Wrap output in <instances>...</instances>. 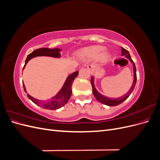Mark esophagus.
<instances>
[{
    "label": "esophagus",
    "instance_id": "1",
    "mask_svg": "<svg viewBox=\"0 0 160 160\" xmlns=\"http://www.w3.org/2000/svg\"><path fill=\"white\" fill-rule=\"evenodd\" d=\"M88 69L91 72H93L94 71V69H95V67L93 65H88Z\"/></svg>",
    "mask_w": 160,
    "mask_h": 160
}]
</instances>
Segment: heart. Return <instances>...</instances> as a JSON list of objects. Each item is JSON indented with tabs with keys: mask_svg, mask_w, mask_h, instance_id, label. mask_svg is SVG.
<instances>
[{
	"mask_svg": "<svg viewBox=\"0 0 160 160\" xmlns=\"http://www.w3.org/2000/svg\"><path fill=\"white\" fill-rule=\"evenodd\" d=\"M79 56L83 59H95L99 57L102 61H106L109 59V52L105 50L102 46L95 45L85 48L79 53Z\"/></svg>",
	"mask_w": 160,
	"mask_h": 160,
	"instance_id": "1",
	"label": "heart"
}]
</instances>
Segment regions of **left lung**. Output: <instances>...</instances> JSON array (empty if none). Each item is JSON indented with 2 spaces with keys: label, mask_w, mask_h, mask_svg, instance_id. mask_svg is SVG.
Masks as SVG:
<instances>
[{
  "label": "left lung",
  "mask_w": 160,
  "mask_h": 160,
  "mask_svg": "<svg viewBox=\"0 0 160 160\" xmlns=\"http://www.w3.org/2000/svg\"><path fill=\"white\" fill-rule=\"evenodd\" d=\"M122 55H124L128 59H129V61L132 62L133 66V72H134V79H133V84L132 88L129 89V91L128 92V93L125 94L124 96L121 97L119 98L118 99H111L109 98H108V97H105L103 96L101 94H100L99 92L96 90V89L95 88V85L93 83V77H91V83L92 85V88H93V95L95 96V98L97 99L98 101H99L100 103H103L104 105H109V106H116V105H118L119 104H121L122 103H123L125 100H126L128 98L129 96L130 95V94L132 93L134 88H135V84H136V81H137V75H136V68H135V65L134 62L133 61V60L132 59V58H131V56L129 55V52L128 51H127L126 49H125L124 48H122Z\"/></svg>",
  "instance_id": "8db88e82"
}]
</instances>
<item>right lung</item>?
<instances>
[{"label": "right lung", "mask_w": 160, "mask_h": 160, "mask_svg": "<svg viewBox=\"0 0 160 160\" xmlns=\"http://www.w3.org/2000/svg\"><path fill=\"white\" fill-rule=\"evenodd\" d=\"M60 51L59 49H50L49 48H41V49H38L35 51H32L29 55H28L26 61H25V64L24 65L23 69L25 68L26 64L27 62L31 59L32 58H34L35 57L38 56H49V57H60ZM79 72L75 71L72 72L68 77H67L65 84L62 86V89L61 91L58 93L55 97H53L49 100H47L45 101L38 100L37 99H35L32 97L30 96L28 94H27V97L29 98L36 105L40 106V107L47 109H51V110H55L57 109H59L62 106H64L68 101L69 100L71 95L72 93V90H71V87L72 85V82H73L74 79L76 78V77L78 75ZM23 85V88L25 92H27L25 87L24 83Z\"/></svg>", "instance_id": "1"}]
</instances>
